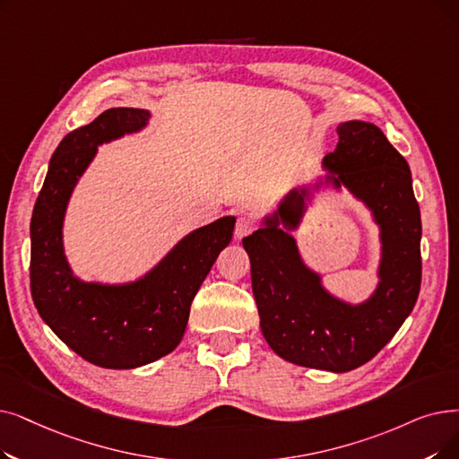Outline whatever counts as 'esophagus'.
I'll return each mask as SVG.
<instances>
[{
    "label": "esophagus",
    "instance_id": "obj_1",
    "mask_svg": "<svg viewBox=\"0 0 459 459\" xmlns=\"http://www.w3.org/2000/svg\"><path fill=\"white\" fill-rule=\"evenodd\" d=\"M253 230H255V221L251 217H247V215L238 217L236 229H234V236L238 238V240H242L244 236H249Z\"/></svg>",
    "mask_w": 459,
    "mask_h": 459
}]
</instances>
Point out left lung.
<instances>
[{
    "label": "left lung",
    "mask_w": 459,
    "mask_h": 459,
    "mask_svg": "<svg viewBox=\"0 0 459 459\" xmlns=\"http://www.w3.org/2000/svg\"><path fill=\"white\" fill-rule=\"evenodd\" d=\"M340 143L323 159V174L290 187L263 227L244 238L261 330L283 360L332 373L369 362L411 315L422 281L420 208L411 169L373 124L337 126ZM347 188L379 229V281L362 303L330 293L303 261L291 234L323 188Z\"/></svg>",
    "instance_id": "8db88e82"
}]
</instances>
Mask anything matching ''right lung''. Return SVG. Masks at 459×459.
<instances>
[{"label": "right lung", "instance_id": "1", "mask_svg": "<svg viewBox=\"0 0 459 459\" xmlns=\"http://www.w3.org/2000/svg\"><path fill=\"white\" fill-rule=\"evenodd\" d=\"M150 110L108 108L69 133L56 148L31 215V298L50 330L93 366L133 369L152 364L182 342L191 302L217 255L232 240L236 217L187 232L131 281H86L69 264L64 223L76 184L99 146L150 126Z\"/></svg>", "mask_w": 459, "mask_h": 459}]
</instances>
